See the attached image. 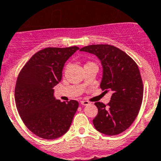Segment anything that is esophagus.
<instances>
[{
    "label": "esophagus",
    "instance_id": "esophagus-1",
    "mask_svg": "<svg viewBox=\"0 0 161 161\" xmlns=\"http://www.w3.org/2000/svg\"><path fill=\"white\" fill-rule=\"evenodd\" d=\"M80 104L83 105V106H89V104H90V102H88V101H81V102H80Z\"/></svg>",
    "mask_w": 161,
    "mask_h": 161
}]
</instances>
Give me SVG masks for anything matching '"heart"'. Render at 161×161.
<instances>
[{"mask_svg": "<svg viewBox=\"0 0 161 161\" xmlns=\"http://www.w3.org/2000/svg\"><path fill=\"white\" fill-rule=\"evenodd\" d=\"M93 64V63H91V62H88V63L86 64ZM86 64H85V65H86Z\"/></svg>", "mask_w": 161, "mask_h": 161, "instance_id": "b5f03b06", "label": "heart"}]
</instances>
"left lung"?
<instances>
[{"mask_svg": "<svg viewBox=\"0 0 161 161\" xmlns=\"http://www.w3.org/2000/svg\"><path fill=\"white\" fill-rule=\"evenodd\" d=\"M100 59L103 74L100 87L112 92L109 103L95 102L98 113L93 120L97 130L116 136L130 127L139 114L143 85L139 67L127 54L108 44L89 45L80 50Z\"/></svg>", "mask_w": 161, "mask_h": 161, "instance_id": "left-lung-1", "label": "left lung"}]
</instances>
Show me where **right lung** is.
<instances>
[{
    "mask_svg": "<svg viewBox=\"0 0 161 161\" xmlns=\"http://www.w3.org/2000/svg\"><path fill=\"white\" fill-rule=\"evenodd\" d=\"M78 47H47L29 59L15 86V103L20 117L38 137L54 139L68 130L77 110V101L61 102L54 97V86L62 79L64 64Z\"/></svg>",
    "mask_w": 161,
    "mask_h": 161,
    "instance_id": "right-lung-1",
    "label": "right lung"
}]
</instances>
